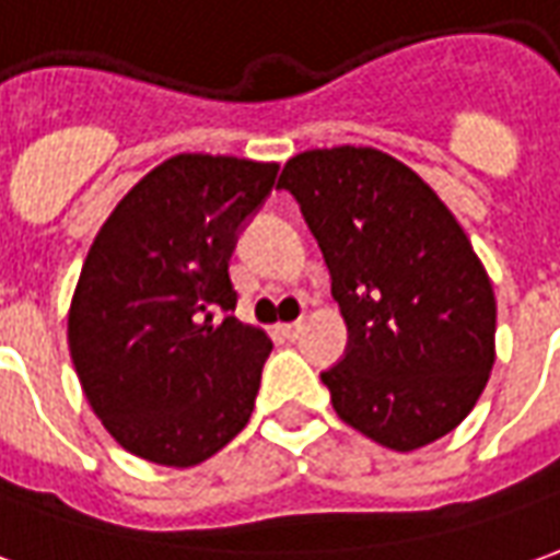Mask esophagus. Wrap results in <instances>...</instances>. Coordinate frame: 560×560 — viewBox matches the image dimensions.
I'll return each instance as SVG.
<instances>
[{
	"mask_svg": "<svg viewBox=\"0 0 560 560\" xmlns=\"http://www.w3.org/2000/svg\"><path fill=\"white\" fill-rule=\"evenodd\" d=\"M302 329H304V323L302 319H295V323H283V326H280V335H283V338H299Z\"/></svg>",
	"mask_w": 560,
	"mask_h": 560,
	"instance_id": "1",
	"label": "esophagus"
}]
</instances>
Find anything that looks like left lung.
<instances>
[{
  "label": "left lung",
  "instance_id": "left-lung-1",
  "mask_svg": "<svg viewBox=\"0 0 560 560\" xmlns=\"http://www.w3.org/2000/svg\"><path fill=\"white\" fill-rule=\"evenodd\" d=\"M277 188L302 203L347 323V353L323 372L338 418L415 451L448 435L491 377V277L442 198L372 145L289 158Z\"/></svg>",
  "mask_w": 560,
  "mask_h": 560
}]
</instances>
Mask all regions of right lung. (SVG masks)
<instances>
[{
	"label": "right lung",
	"mask_w": 560,
	"mask_h": 560,
	"mask_svg": "<svg viewBox=\"0 0 560 560\" xmlns=\"http://www.w3.org/2000/svg\"><path fill=\"white\" fill-rule=\"evenodd\" d=\"M273 179L265 161L173 155L118 200L88 249L69 357L96 418L142 460L198 466L249 423L271 338L229 314V261Z\"/></svg>",
	"instance_id": "obj_1"
}]
</instances>
